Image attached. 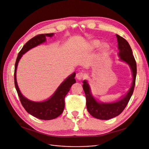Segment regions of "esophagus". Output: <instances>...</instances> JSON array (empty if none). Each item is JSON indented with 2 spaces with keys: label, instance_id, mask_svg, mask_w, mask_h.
Masks as SVG:
<instances>
[{
  "label": "esophagus",
  "instance_id": "34e87169",
  "mask_svg": "<svg viewBox=\"0 0 149 149\" xmlns=\"http://www.w3.org/2000/svg\"><path fill=\"white\" fill-rule=\"evenodd\" d=\"M84 77V74L83 72H81L77 73V75H76L77 79L79 80H82Z\"/></svg>",
  "mask_w": 149,
  "mask_h": 149
}]
</instances>
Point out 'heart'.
I'll return each mask as SVG.
<instances>
[{"label": "heart", "instance_id": "1", "mask_svg": "<svg viewBox=\"0 0 149 149\" xmlns=\"http://www.w3.org/2000/svg\"><path fill=\"white\" fill-rule=\"evenodd\" d=\"M101 45V43L99 40H93L92 42H91V47L92 49H95V48H98V47L100 46ZM106 48V45H103V49H105Z\"/></svg>", "mask_w": 149, "mask_h": 149}]
</instances>
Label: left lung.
Segmentation results:
<instances>
[{
  "mask_svg": "<svg viewBox=\"0 0 149 149\" xmlns=\"http://www.w3.org/2000/svg\"><path fill=\"white\" fill-rule=\"evenodd\" d=\"M118 41V56L120 60L130 66L133 77L132 86L127 94L122 98L112 103L98 102L93 97L89 85L86 80L83 81V88L86 99V107L89 113L99 120H107L119 115L126 107L134 92L136 76V63L132 50L127 41L119 35H116Z\"/></svg>",
  "mask_w": 149,
  "mask_h": 149,
  "instance_id": "obj_1",
  "label": "left lung"
}]
</instances>
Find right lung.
Instances as JSON below:
<instances>
[{
  "label": "right lung",
  "mask_w": 149,
  "mask_h": 149,
  "mask_svg": "<svg viewBox=\"0 0 149 149\" xmlns=\"http://www.w3.org/2000/svg\"><path fill=\"white\" fill-rule=\"evenodd\" d=\"M54 33L50 34H38L26 43L23 46L22 49L19 52L18 56L15 63L14 68V84L20 98V102L26 110V111L30 115L34 116L36 118L43 120H50L56 118L60 116L65 107V98L68 92L69 91L72 85L76 83L75 79V72L68 76L66 79L63 81L54 93V94L48 100L42 102H36L31 101L23 96L18 87L16 80V70L18 63L22 57L23 54L26 53L29 49L40 44L46 42V37H52Z\"/></svg>",
  "instance_id": "right-lung-1"
}]
</instances>
